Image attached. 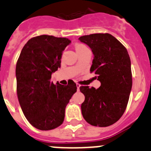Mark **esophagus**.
Segmentation results:
<instances>
[{
	"instance_id": "34e87169",
	"label": "esophagus",
	"mask_w": 151,
	"mask_h": 151,
	"mask_svg": "<svg viewBox=\"0 0 151 151\" xmlns=\"http://www.w3.org/2000/svg\"><path fill=\"white\" fill-rule=\"evenodd\" d=\"M76 86H77V91H79V90H80V84H78V83H77V84H76Z\"/></svg>"
}]
</instances>
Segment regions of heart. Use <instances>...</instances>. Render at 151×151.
I'll return each instance as SVG.
<instances>
[{
	"label": "heart",
	"instance_id": "heart-1",
	"mask_svg": "<svg viewBox=\"0 0 151 151\" xmlns=\"http://www.w3.org/2000/svg\"><path fill=\"white\" fill-rule=\"evenodd\" d=\"M84 48H86V47L85 46V45H81V44H79V45H77L75 47V49H76V51H80V50H83V49Z\"/></svg>",
	"mask_w": 151,
	"mask_h": 151
}]
</instances>
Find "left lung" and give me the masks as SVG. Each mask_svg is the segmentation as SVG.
I'll use <instances>...</instances> for the list:
<instances>
[{"label": "left lung", "instance_id": "left-lung-1", "mask_svg": "<svg viewBox=\"0 0 151 151\" xmlns=\"http://www.w3.org/2000/svg\"><path fill=\"white\" fill-rule=\"evenodd\" d=\"M79 40L93 54L90 71H95L101 86H81L85 101L81 105L84 119L94 126L106 127L118 121L126 110L132 87L131 60L122 44L109 33L83 36Z\"/></svg>", "mask_w": 151, "mask_h": 151}]
</instances>
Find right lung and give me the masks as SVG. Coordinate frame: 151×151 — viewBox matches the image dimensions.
Instances as JSON below:
<instances>
[{"mask_svg": "<svg viewBox=\"0 0 151 151\" xmlns=\"http://www.w3.org/2000/svg\"><path fill=\"white\" fill-rule=\"evenodd\" d=\"M66 38L42 35L25 45L16 66L17 93L24 115L39 130L58 127L64 121L65 109L77 92L76 83H51V76L60 67Z\"/></svg>", "mask_w": 151, "mask_h": 151, "instance_id": "1", "label": "right lung"}]
</instances>
